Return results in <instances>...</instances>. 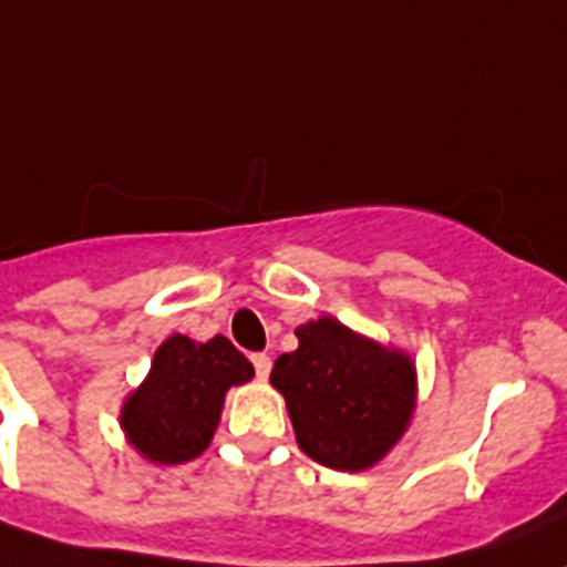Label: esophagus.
Instances as JSON below:
<instances>
[{"label":"esophagus","instance_id":"1","mask_svg":"<svg viewBox=\"0 0 567 567\" xmlns=\"http://www.w3.org/2000/svg\"><path fill=\"white\" fill-rule=\"evenodd\" d=\"M250 360H254L256 378L268 380V374H270V357L268 354H250Z\"/></svg>","mask_w":567,"mask_h":567}]
</instances>
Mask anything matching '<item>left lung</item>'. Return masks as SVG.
Wrapping results in <instances>:
<instances>
[{
	"label": "left lung",
	"instance_id": "1",
	"mask_svg": "<svg viewBox=\"0 0 567 567\" xmlns=\"http://www.w3.org/2000/svg\"><path fill=\"white\" fill-rule=\"evenodd\" d=\"M299 349L274 363L299 450L322 467L357 473L378 464L406 432L415 365L401 351L322 317L297 328Z\"/></svg>",
	"mask_w": 567,
	"mask_h": 567
}]
</instances>
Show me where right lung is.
<instances>
[{"instance_id":"add662e5","label":"right lung","mask_w":567,"mask_h":567,"mask_svg":"<svg viewBox=\"0 0 567 567\" xmlns=\"http://www.w3.org/2000/svg\"><path fill=\"white\" fill-rule=\"evenodd\" d=\"M250 378L254 365L227 337L193 342L173 334L155 351L144 386L123 406V430L150 461L195 458L210 444L227 389Z\"/></svg>"}]
</instances>
